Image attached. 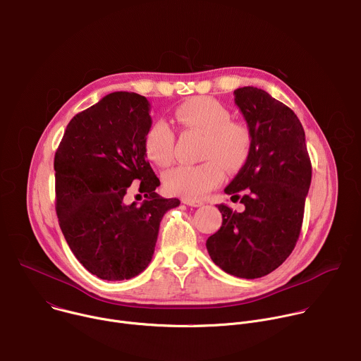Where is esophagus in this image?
Masks as SVG:
<instances>
[{"mask_svg": "<svg viewBox=\"0 0 361 361\" xmlns=\"http://www.w3.org/2000/svg\"><path fill=\"white\" fill-rule=\"evenodd\" d=\"M183 202L190 205V207H201L202 202L201 201H197V200H188V198H183Z\"/></svg>", "mask_w": 361, "mask_h": 361, "instance_id": "34e87169", "label": "esophagus"}]
</instances>
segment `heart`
Instances as JSON below:
<instances>
[{
	"label": "heart",
	"instance_id": "1",
	"mask_svg": "<svg viewBox=\"0 0 361 361\" xmlns=\"http://www.w3.org/2000/svg\"><path fill=\"white\" fill-rule=\"evenodd\" d=\"M178 124L197 130L205 135L201 159L195 166H177L163 176L169 194L188 200L204 197L220 185L227 171L240 170L251 149V133L241 124L231 121V113L220 101L210 97H194L184 101L174 111ZM176 134L171 126L159 120L152 123L142 140L147 159L157 167H167L174 159Z\"/></svg>",
	"mask_w": 361,
	"mask_h": 361
}]
</instances>
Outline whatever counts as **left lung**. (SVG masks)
Here are the masks:
<instances>
[{"mask_svg":"<svg viewBox=\"0 0 361 361\" xmlns=\"http://www.w3.org/2000/svg\"><path fill=\"white\" fill-rule=\"evenodd\" d=\"M234 102L252 141L245 164L224 191L244 204V212L219 204L223 224L205 245L226 273L259 279L280 267L295 247L312 161L302 126L291 109L255 87L237 88Z\"/></svg>","mask_w":361,"mask_h":361,"instance_id":"obj_1","label":"left lung"}]
</instances>
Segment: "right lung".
Wrapping results in <instances>:
<instances>
[{
    "mask_svg": "<svg viewBox=\"0 0 361 361\" xmlns=\"http://www.w3.org/2000/svg\"><path fill=\"white\" fill-rule=\"evenodd\" d=\"M145 97L117 91L68 123L54 157L56 210L77 260L101 280L138 276L149 264L163 216L178 198L156 192L160 180L145 159L151 126ZM133 182L147 198L128 206Z\"/></svg>",
    "mask_w": 361,
    "mask_h": 361,
    "instance_id": "1",
    "label": "right lung"
}]
</instances>
